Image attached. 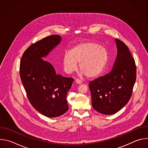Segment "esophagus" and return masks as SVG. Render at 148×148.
<instances>
[{
  "instance_id": "1",
  "label": "esophagus",
  "mask_w": 148,
  "mask_h": 148,
  "mask_svg": "<svg viewBox=\"0 0 148 148\" xmlns=\"http://www.w3.org/2000/svg\"><path fill=\"white\" fill-rule=\"evenodd\" d=\"M75 82L76 84H81L82 82V81H81V80L79 79H76L75 80Z\"/></svg>"
}]
</instances>
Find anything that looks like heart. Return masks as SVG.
I'll list each match as a JSON object with an SVG mask.
<instances>
[{
	"mask_svg": "<svg viewBox=\"0 0 148 148\" xmlns=\"http://www.w3.org/2000/svg\"><path fill=\"white\" fill-rule=\"evenodd\" d=\"M108 60V52L104 47L94 42H86L73 47L63 56L62 63L67 73L75 71L79 63L81 73L89 78H94L101 74Z\"/></svg>",
	"mask_w": 148,
	"mask_h": 148,
	"instance_id": "b5f03b06",
	"label": "heart"
}]
</instances>
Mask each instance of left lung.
Segmentation results:
<instances>
[{
	"instance_id": "1",
	"label": "left lung",
	"mask_w": 148,
	"mask_h": 148,
	"mask_svg": "<svg viewBox=\"0 0 148 148\" xmlns=\"http://www.w3.org/2000/svg\"><path fill=\"white\" fill-rule=\"evenodd\" d=\"M117 56L112 71L89 84L92 105L105 115L116 113L130 99L136 81V69L128 47L115 39Z\"/></svg>"
}]
</instances>
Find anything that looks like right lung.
I'll list each match as a JSON object with an SVG mask.
<instances>
[{"label":"right lung","instance_id":"obj_1","mask_svg":"<svg viewBox=\"0 0 148 148\" xmlns=\"http://www.w3.org/2000/svg\"><path fill=\"white\" fill-rule=\"evenodd\" d=\"M61 41L59 35L47 36L30 46L20 64V75L32 106L47 117L59 116L69 110L67 92L74 79L57 74L46 57Z\"/></svg>","mask_w":148,"mask_h":148}]
</instances>
